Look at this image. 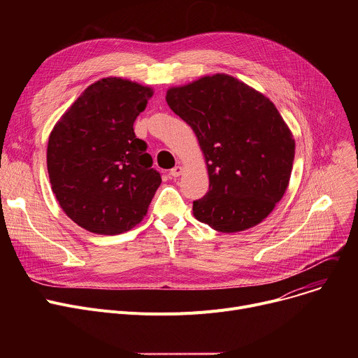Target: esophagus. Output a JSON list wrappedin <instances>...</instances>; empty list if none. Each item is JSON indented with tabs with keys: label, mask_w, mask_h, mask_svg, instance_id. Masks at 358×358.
<instances>
[{
	"label": "esophagus",
	"mask_w": 358,
	"mask_h": 358,
	"mask_svg": "<svg viewBox=\"0 0 358 358\" xmlns=\"http://www.w3.org/2000/svg\"><path fill=\"white\" fill-rule=\"evenodd\" d=\"M181 173H182V166H181V165H176V166L171 169V171H169V176L177 178V177L181 176Z\"/></svg>",
	"instance_id": "obj_1"
}]
</instances>
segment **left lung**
<instances>
[{
  "mask_svg": "<svg viewBox=\"0 0 358 358\" xmlns=\"http://www.w3.org/2000/svg\"><path fill=\"white\" fill-rule=\"evenodd\" d=\"M190 124L209 173L194 217L215 231H245L264 220L289 185L294 139L275 106L231 75L216 73L166 91Z\"/></svg>",
  "mask_w": 358,
  "mask_h": 358,
  "instance_id": "left-lung-1",
  "label": "left lung"
}]
</instances>
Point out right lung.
<instances>
[{"label": "right lung", "instance_id": "add662e5", "mask_svg": "<svg viewBox=\"0 0 358 358\" xmlns=\"http://www.w3.org/2000/svg\"><path fill=\"white\" fill-rule=\"evenodd\" d=\"M152 94L129 80L103 78L81 94L49 136L52 192L68 217L92 234L136 227L161 184L146 142L134 130Z\"/></svg>", "mask_w": 358, "mask_h": 358}]
</instances>
